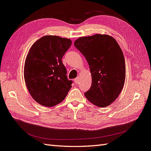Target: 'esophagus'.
<instances>
[{
	"mask_svg": "<svg viewBox=\"0 0 151 151\" xmlns=\"http://www.w3.org/2000/svg\"><path fill=\"white\" fill-rule=\"evenodd\" d=\"M74 82L76 83V84L79 83V78H77L74 79Z\"/></svg>",
	"mask_w": 151,
	"mask_h": 151,
	"instance_id": "34e87169",
	"label": "esophagus"
}]
</instances>
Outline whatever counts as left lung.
Here are the masks:
<instances>
[{
	"label": "left lung",
	"instance_id": "obj_1",
	"mask_svg": "<svg viewBox=\"0 0 151 151\" xmlns=\"http://www.w3.org/2000/svg\"><path fill=\"white\" fill-rule=\"evenodd\" d=\"M74 45L85 57L91 73V86L84 95L98 107L110 105L126 79L125 59L118 43L109 35L97 34L78 38Z\"/></svg>",
	"mask_w": 151,
	"mask_h": 151
}]
</instances>
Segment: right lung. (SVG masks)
<instances>
[{
    "instance_id": "add662e5",
    "label": "right lung",
    "mask_w": 151,
    "mask_h": 151,
    "mask_svg": "<svg viewBox=\"0 0 151 151\" xmlns=\"http://www.w3.org/2000/svg\"><path fill=\"white\" fill-rule=\"evenodd\" d=\"M72 45L70 39L45 36L29 50L24 66V79L32 97L42 106L60 103L72 88L62 58Z\"/></svg>"
}]
</instances>
